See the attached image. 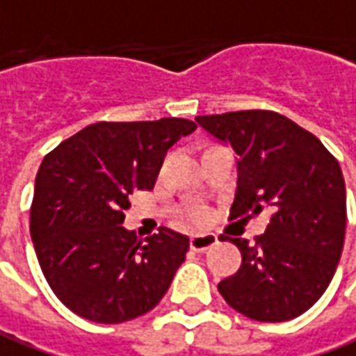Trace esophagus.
Instances as JSON below:
<instances>
[{
	"instance_id": "1",
	"label": "esophagus",
	"mask_w": 356,
	"mask_h": 356,
	"mask_svg": "<svg viewBox=\"0 0 356 356\" xmlns=\"http://www.w3.org/2000/svg\"><path fill=\"white\" fill-rule=\"evenodd\" d=\"M216 242L215 234H197V236H191V250L195 252H204L209 248H213Z\"/></svg>"
}]
</instances>
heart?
I'll return each mask as SVG.
<instances>
[{"label":"heart","mask_w":356,"mask_h":356,"mask_svg":"<svg viewBox=\"0 0 356 356\" xmlns=\"http://www.w3.org/2000/svg\"><path fill=\"white\" fill-rule=\"evenodd\" d=\"M189 220L193 225H204L207 222V215L202 213V211H195V213H191Z\"/></svg>","instance_id":"obj_1"}]
</instances>
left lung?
Instances as JSON below:
<instances>
[{"instance_id": "obj_1", "label": "left lung", "mask_w": 356, "mask_h": 356, "mask_svg": "<svg viewBox=\"0 0 356 356\" xmlns=\"http://www.w3.org/2000/svg\"><path fill=\"white\" fill-rule=\"evenodd\" d=\"M238 155V189L230 218L268 209L266 232L242 252V266L218 291L242 315L280 323L323 296L345 242L347 195L339 161L312 131L272 110L197 118ZM227 240V238H222Z\"/></svg>"}]
</instances>
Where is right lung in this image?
<instances>
[{"label": "right lung", "instance_id": "right-lung-1", "mask_svg": "<svg viewBox=\"0 0 356 356\" xmlns=\"http://www.w3.org/2000/svg\"><path fill=\"white\" fill-rule=\"evenodd\" d=\"M195 129L183 118L96 122L44 155L29 230L47 284L70 312L124 323L165 296L189 238L161 227L141 242L122 222L131 195L154 189L167 149Z\"/></svg>", "mask_w": 356, "mask_h": 356}]
</instances>
